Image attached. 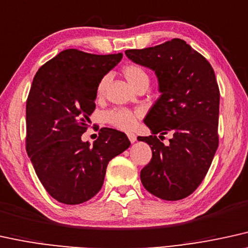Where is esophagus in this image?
I'll return each instance as SVG.
<instances>
[{
	"label": "esophagus",
	"instance_id": "obj_1",
	"mask_svg": "<svg viewBox=\"0 0 248 248\" xmlns=\"http://www.w3.org/2000/svg\"><path fill=\"white\" fill-rule=\"evenodd\" d=\"M127 136H128V139H129V140L131 143H134V142H136V140H137V136L135 134H133V133H128L127 134Z\"/></svg>",
	"mask_w": 248,
	"mask_h": 248
}]
</instances>
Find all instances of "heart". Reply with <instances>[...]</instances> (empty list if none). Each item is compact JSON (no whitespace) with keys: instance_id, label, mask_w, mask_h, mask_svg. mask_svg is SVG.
I'll use <instances>...</instances> for the list:
<instances>
[{"instance_id":"obj_1","label":"heart","mask_w":248,"mask_h":248,"mask_svg":"<svg viewBox=\"0 0 248 248\" xmlns=\"http://www.w3.org/2000/svg\"><path fill=\"white\" fill-rule=\"evenodd\" d=\"M122 74L134 89L142 83H149V75H147L146 71L139 64L130 62V64L124 65V68H122ZM108 82V75H104L99 80L96 88L97 96L101 97L104 95ZM140 114V111H131V109L128 108H113L105 114V120L108 124L118 128V129L130 130L136 124L137 117Z\"/></svg>"}]
</instances>
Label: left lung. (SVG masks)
<instances>
[{
	"mask_svg": "<svg viewBox=\"0 0 248 248\" xmlns=\"http://www.w3.org/2000/svg\"><path fill=\"white\" fill-rule=\"evenodd\" d=\"M130 61L151 68L160 97L144 122L151 136H139L152 150L140 170L144 187L164 200H180L200 186L218 146L220 90L207 59L186 41L173 39L145 49L126 50ZM172 135L165 146L156 134Z\"/></svg>",
	"mask_w": 248,
	"mask_h": 248,
	"instance_id": "obj_1",
	"label": "left lung"
}]
</instances>
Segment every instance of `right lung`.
Wrapping results in <instances>:
<instances>
[{"instance_id": "right-lung-1", "label": "right lung", "mask_w": 248, "mask_h": 248, "mask_svg": "<svg viewBox=\"0 0 248 248\" xmlns=\"http://www.w3.org/2000/svg\"><path fill=\"white\" fill-rule=\"evenodd\" d=\"M122 54L67 49L34 77L26 102V151L50 196L66 205L92 199L104 183L108 161L130 145L126 134L104 128L90 145L81 136L95 111L99 80Z\"/></svg>"}]
</instances>
